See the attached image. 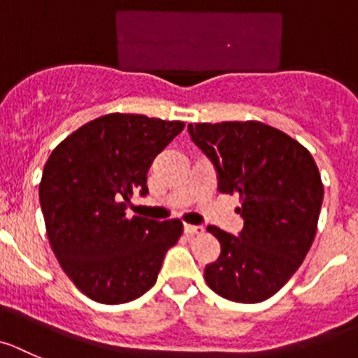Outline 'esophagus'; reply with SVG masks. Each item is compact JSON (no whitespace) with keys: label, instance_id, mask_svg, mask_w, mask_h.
<instances>
[{"label":"esophagus","instance_id":"34e87169","mask_svg":"<svg viewBox=\"0 0 358 358\" xmlns=\"http://www.w3.org/2000/svg\"><path fill=\"white\" fill-rule=\"evenodd\" d=\"M205 231L203 226H192V224H185V233L187 235H201Z\"/></svg>","mask_w":358,"mask_h":358}]
</instances>
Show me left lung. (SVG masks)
<instances>
[{
  "label": "left lung",
  "instance_id": "obj_1",
  "mask_svg": "<svg viewBox=\"0 0 358 358\" xmlns=\"http://www.w3.org/2000/svg\"><path fill=\"white\" fill-rule=\"evenodd\" d=\"M190 139L215 166L217 189L238 194V236L208 226L220 256L205 268L206 285L224 299L258 303L299 270L315 240L323 183L299 141L262 122L190 123Z\"/></svg>",
  "mask_w": 358,
  "mask_h": 358
}]
</instances>
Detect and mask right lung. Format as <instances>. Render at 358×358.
<instances>
[{"label":"right lung","instance_id":"obj_1","mask_svg":"<svg viewBox=\"0 0 358 358\" xmlns=\"http://www.w3.org/2000/svg\"><path fill=\"white\" fill-rule=\"evenodd\" d=\"M183 122L145 115L92 120L63 139L43 166L38 196L52 252L72 282L100 303H125L155 285L182 220L127 217L157 153Z\"/></svg>","mask_w":358,"mask_h":358}]
</instances>
